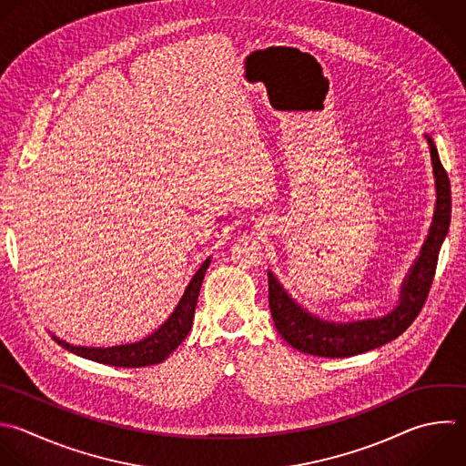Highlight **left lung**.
<instances>
[{
  "label": "left lung",
  "instance_id": "8db88e82",
  "mask_svg": "<svg viewBox=\"0 0 466 466\" xmlns=\"http://www.w3.org/2000/svg\"><path fill=\"white\" fill-rule=\"evenodd\" d=\"M430 155L435 175L437 187V206L433 222L430 228V235L422 246L420 257L411 266L410 275L406 277L400 289L399 306L380 317L355 322H328L319 317L304 311L291 297L282 289L273 273H268L269 284V309L275 322L277 331L284 337V340L299 351L319 355V357H351L370 350H375L399 335H402L408 326L420 313L428 291L431 288V280L437 268L439 249L448 233L450 213H451V195H450V180L439 160L435 144L430 137Z\"/></svg>",
  "mask_w": 466,
  "mask_h": 466
}]
</instances>
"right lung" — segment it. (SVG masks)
I'll return each mask as SVG.
<instances>
[{
    "label": "right lung",
    "instance_id": "add662e5",
    "mask_svg": "<svg viewBox=\"0 0 466 466\" xmlns=\"http://www.w3.org/2000/svg\"><path fill=\"white\" fill-rule=\"evenodd\" d=\"M209 258L200 266V269L195 273L191 279L189 286L186 288L178 306L171 313V317L149 337L144 340L133 342V344H120L113 348H87V346H73L66 340H60L58 337H53L60 346L66 350L84 357L91 359L102 364L116 366V368H142V366H151L166 360L169 353H173L180 342L187 337L191 324H193V315L200 293V286L206 275V269L209 266Z\"/></svg>",
    "mask_w": 466,
    "mask_h": 466
}]
</instances>
